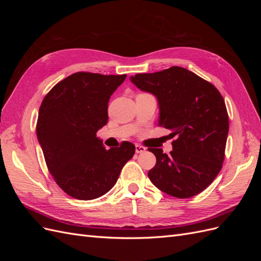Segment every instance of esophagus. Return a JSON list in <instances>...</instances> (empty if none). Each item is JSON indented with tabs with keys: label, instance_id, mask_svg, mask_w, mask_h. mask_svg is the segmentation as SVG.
Wrapping results in <instances>:
<instances>
[{
	"label": "esophagus",
	"instance_id": "1",
	"mask_svg": "<svg viewBox=\"0 0 261 261\" xmlns=\"http://www.w3.org/2000/svg\"><path fill=\"white\" fill-rule=\"evenodd\" d=\"M136 153H143L146 151V148L141 145H136Z\"/></svg>",
	"mask_w": 261,
	"mask_h": 261
}]
</instances>
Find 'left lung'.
<instances>
[{"mask_svg": "<svg viewBox=\"0 0 261 261\" xmlns=\"http://www.w3.org/2000/svg\"><path fill=\"white\" fill-rule=\"evenodd\" d=\"M137 88L154 94L160 109L159 126L170 129L173 150L148 148L156 163L148 172L152 184L176 198L204 191L222 169L228 115L219 90L186 68L130 77Z\"/></svg>", "mask_w": 261, "mask_h": 261, "instance_id": "obj_1", "label": "left lung"}]
</instances>
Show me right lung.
Returning a JSON list of instances; mask_svg holds the SVG:
<instances>
[{
  "instance_id": "1",
  "label": "right lung",
  "mask_w": 261,
  "mask_h": 261,
  "mask_svg": "<svg viewBox=\"0 0 261 261\" xmlns=\"http://www.w3.org/2000/svg\"><path fill=\"white\" fill-rule=\"evenodd\" d=\"M126 75L78 72L55 85L42 100L37 137L44 160L57 184L80 200L108 193L135 153L123 141L106 149L97 137L108 123V102Z\"/></svg>"
}]
</instances>
